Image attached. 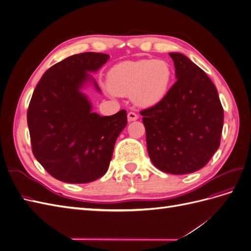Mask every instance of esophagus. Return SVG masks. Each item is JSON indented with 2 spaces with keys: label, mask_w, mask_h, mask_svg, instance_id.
I'll return each instance as SVG.
<instances>
[{
  "label": "esophagus",
  "mask_w": 251,
  "mask_h": 251,
  "mask_svg": "<svg viewBox=\"0 0 251 251\" xmlns=\"http://www.w3.org/2000/svg\"><path fill=\"white\" fill-rule=\"evenodd\" d=\"M127 119L128 121H134L138 119V115L135 112H128L127 113Z\"/></svg>",
  "instance_id": "1"
}]
</instances>
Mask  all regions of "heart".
I'll use <instances>...</instances> for the list:
<instances>
[{"label": "heart", "instance_id": "obj_1", "mask_svg": "<svg viewBox=\"0 0 251 251\" xmlns=\"http://www.w3.org/2000/svg\"><path fill=\"white\" fill-rule=\"evenodd\" d=\"M172 69L161 59L126 60L114 66L108 73V87L114 94L131 96L140 107L160 102L170 89Z\"/></svg>", "mask_w": 251, "mask_h": 251}]
</instances>
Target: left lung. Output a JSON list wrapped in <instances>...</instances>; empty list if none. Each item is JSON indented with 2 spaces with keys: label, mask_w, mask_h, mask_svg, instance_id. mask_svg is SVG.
Returning <instances> with one entry per match:
<instances>
[{
  "label": "left lung",
  "mask_w": 251,
  "mask_h": 251,
  "mask_svg": "<svg viewBox=\"0 0 251 251\" xmlns=\"http://www.w3.org/2000/svg\"><path fill=\"white\" fill-rule=\"evenodd\" d=\"M170 56L177 81L140 114L151 162L164 173L184 175L202 169L219 149L224 111L206 73L181 53Z\"/></svg>",
  "instance_id": "8db88e82"
}]
</instances>
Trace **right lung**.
<instances>
[{
  "label": "right lung",
  "mask_w": 251,
  "mask_h": 251,
  "mask_svg": "<svg viewBox=\"0 0 251 251\" xmlns=\"http://www.w3.org/2000/svg\"><path fill=\"white\" fill-rule=\"evenodd\" d=\"M110 55L85 52L65 58L44 73L27 111L32 153L52 177L88 183L107 173L116 139L127 124L126 111L93 113L80 89Z\"/></svg>",
  "instance_id": "1"
}]
</instances>
